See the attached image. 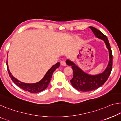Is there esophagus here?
<instances>
[{"mask_svg": "<svg viewBox=\"0 0 121 121\" xmlns=\"http://www.w3.org/2000/svg\"><path fill=\"white\" fill-rule=\"evenodd\" d=\"M60 64H61L62 66H66V63L65 61H64V60H62V61H61V62H60Z\"/></svg>", "mask_w": 121, "mask_h": 121, "instance_id": "obj_1", "label": "esophagus"}]
</instances>
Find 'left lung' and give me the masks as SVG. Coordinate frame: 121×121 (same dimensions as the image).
Segmentation results:
<instances>
[{
    "instance_id": "1",
    "label": "left lung",
    "mask_w": 121,
    "mask_h": 121,
    "mask_svg": "<svg viewBox=\"0 0 121 121\" xmlns=\"http://www.w3.org/2000/svg\"><path fill=\"white\" fill-rule=\"evenodd\" d=\"M89 28L95 37L105 42L106 47L109 50V61L107 68L102 73L96 75H91L82 71L73 61L69 59L66 60L67 65L71 66L73 70V78L70 80L72 85L75 89L82 92L93 91L102 86L109 78L112 68V54L107 37L100 30L94 27L90 26Z\"/></svg>"
}]
</instances>
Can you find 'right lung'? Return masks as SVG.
Listing matches in <instances>:
<instances>
[{"label": "right lung", "mask_w": 121, "mask_h": 121, "mask_svg": "<svg viewBox=\"0 0 121 121\" xmlns=\"http://www.w3.org/2000/svg\"><path fill=\"white\" fill-rule=\"evenodd\" d=\"M6 65L9 74L10 75L11 79L13 81L14 83L16 85L18 86L19 87L21 88L22 89L24 90L25 91H28L31 93H35L43 91V90L46 89L48 87L50 82V80H51L53 72L55 71V69L56 68H57L60 66V62H57L56 64H55L54 65L52 66L46 73L44 77L39 82L33 84L24 83V82H21L19 80H17L11 73L10 70L9 69L8 61L6 62Z\"/></svg>", "instance_id": "obj_1"}]
</instances>
